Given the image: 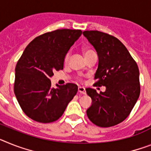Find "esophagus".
Wrapping results in <instances>:
<instances>
[{"mask_svg":"<svg viewBox=\"0 0 151 151\" xmlns=\"http://www.w3.org/2000/svg\"><path fill=\"white\" fill-rule=\"evenodd\" d=\"M78 92H79L80 93H81V94H85L86 93L85 88L83 87H78Z\"/></svg>","mask_w":151,"mask_h":151,"instance_id":"obj_1","label":"esophagus"}]
</instances>
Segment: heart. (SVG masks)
<instances>
[{
	"mask_svg": "<svg viewBox=\"0 0 151 151\" xmlns=\"http://www.w3.org/2000/svg\"><path fill=\"white\" fill-rule=\"evenodd\" d=\"M93 53H94V52H93L92 50H91V49H88V48H83V56H84V58L87 56H88V55H90V54H93ZM68 59H69V54H67L65 57V59H64L65 62L68 61Z\"/></svg>",
	"mask_w": 151,
	"mask_h": 151,
	"instance_id": "b5f03b06",
	"label": "heart"
}]
</instances>
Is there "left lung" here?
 <instances>
[{
	"mask_svg": "<svg viewBox=\"0 0 151 151\" xmlns=\"http://www.w3.org/2000/svg\"><path fill=\"white\" fill-rule=\"evenodd\" d=\"M83 35L98 56L94 84L106 87L104 92L100 93L86 88L92 99L87 115L97 126H114L128 116L140 96L137 64L126 47L114 36L97 30H86Z\"/></svg>",
	"mask_w": 151,
	"mask_h": 151,
	"instance_id": "1",
	"label": "left lung"
}]
</instances>
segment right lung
<instances>
[{
	"label": "right lung",
	"mask_w": 151,
	"mask_h": 151,
	"mask_svg": "<svg viewBox=\"0 0 151 151\" xmlns=\"http://www.w3.org/2000/svg\"><path fill=\"white\" fill-rule=\"evenodd\" d=\"M82 34L61 29L37 37L27 46L15 68L14 93L25 114L40 123L54 122L64 114L78 86L51 87L54 70L64 68L66 54Z\"/></svg>",
	"instance_id": "obj_1"
}]
</instances>
